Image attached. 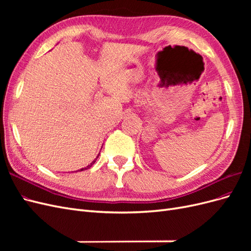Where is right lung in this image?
Wrapping results in <instances>:
<instances>
[{
  "label": "right lung",
  "mask_w": 251,
  "mask_h": 251,
  "mask_svg": "<svg viewBox=\"0 0 251 251\" xmlns=\"http://www.w3.org/2000/svg\"><path fill=\"white\" fill-rule=\"evenodd\" d=\"M98 156H100V154H98ZM98 156H97V157H96V159H97V158H98ZM96 159H95V160H94V161H93V162H92V163H91V164H89V165H88V166H87V168H85V169H81V170H80V171H83V170H87V169H90V168H91V166H92V165H93V164H94V163H95V161H96Z\"/></svg>",
  "instance_id": "obj_1"
}]
</instances>
